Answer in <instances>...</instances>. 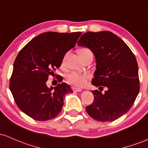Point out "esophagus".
<instances>
[{
  "label": "esophagus",
  "instance_id": "obj_1",
  "mask_svg": "<svg viewBox=\"0 0 148 148\" xmlns=\"http://www.w3.org/2000/svg\"><path fill=\"white\" fill-rule=\"evenodd\" d=\"M72 90L74 91V92H81V89H80V88H78L73 87L72 88Z\"/></svg>",
  "mask_w": 148,
  "mask_h": 148
}]
</instances>
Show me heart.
<instances>
[{
	"label": "heart",
	"instance_id": "heart-1",
	"mask_svg": "<svg viewBox=\"0 0 148 148\" xmlns=\"http://www.w3.org/2000/svg\"><path fill=\"white\" fill-rule=\"evenodd\" d=\"M79 54L82 60L88 56V55L92 54V53L89 49L82 48L79 51ZM93 55V54H92ZM64 61V60H63ZM90 79V76L87 74H82V73H78L75 72H72L69 73L66 76V81L67 83L72 86L76 87H84L87 84L88 81Z\"/></svg>",
	"mask_w": 148,
	"mask_h": 148
}]
</instances>
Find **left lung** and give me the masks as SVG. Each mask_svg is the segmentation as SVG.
Here are the masks:
<instances>
[{
  "mask_svg": "<svg viewBox=\"0 0 148 148\" xmlns=\"http://www.w3.org/2000/svg\"><path fill=\"white\" fill-rule=\"evenodd\" d=\"M77 45L89 48L95 56L92 84L107 88L103 94L92 91L94 101L86 112L97 121H114L130 111L140 90L136 58L126 43L109 31L87 32Z\"/></svg>",
  "mask_w": 148,
  "mask_h": 148,
  "instance_id": "8db88e82",
  "label": "left lung"
}]
</instances>
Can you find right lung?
Instances as JSON below:
<instances>
[{"mask_svg":"<svg viewBox=\"0 0 148 148\" xmlns=\"http://www.w3.org/2000/svg\"><path fill=\"white\" fill-rule=\"evenodd\" d=\"M81 35V32H46L30 40L18 53L10 89L20 110L33 120L47 121L56 118L62 110L64 95L72 92L66 83L49 88L47 81L60 67L66 53L74 47Z\"/></svg>","mask_w":148,"mask_h":148,"instance_id":"1","label":"right lung"}]
</instances>
